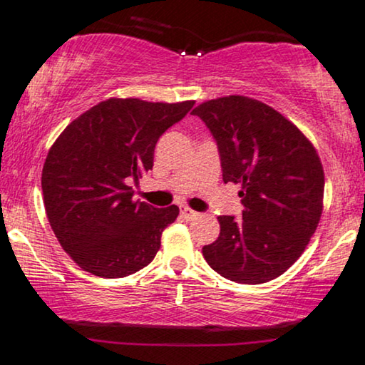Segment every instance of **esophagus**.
<instances>
[{
    "label": "esophagus",
    "mask_w": 365,
    "mask_h": 365,
    "mask_svg": "<svg viewBox=\"0 0 365 365\" xmlns=\"http://www.w3.org/2000/svg\"><path fill=\"white\" fill-rule=\"evenodd\" d=\"M180 212H182V217H183V219H185V220L198 219V215H200V214H198V212L188 209V207H182V210H180Z\"/></svg>",
    "instance_id": "obj_1"
}]
</instances>
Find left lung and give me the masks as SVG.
Listing matches in <instances>:
<instances>
[{"mask_svg": "<svg viewBox=\"0 0 365 365\" xmlns=\"http://www.w3.org/2000/svg\"><path fill=\"white\" fill-rule=\"evenodd\" d=\"M192 114L210 129L224 182L241 183L244 205L242 219L219 217V237L202 255L236 283L278 278L320 222L325 177L317 150L283 114L246 96L207 101Z\"/></svg>", "mask_w": 365, "mask_h": 365, "instance_id": "8db88e82", "label": "left lung"}]
</instances>
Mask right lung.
Here are the masks:
<instances>
[{
    "mask_svg": "<svg viewBox=\"0 0 365 365\" xmlns=\"http://www.w3.org/2000/svg\"><path fill=\"white\" fill-rule=\"evenodd\" d=\"M195 101H103L63 129L41 172L50 227L77 266L124 278L148 266L178 207L133 200L131 182L153 168L156 141Z\"/></svg>",
    "mask_w": 365,
    "mask_h": 365,
    "instance_id": "right-lung-1",
    "label": "right lung"
}]
</instances>
